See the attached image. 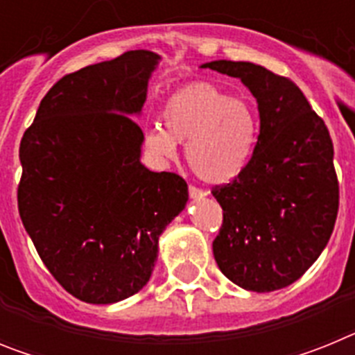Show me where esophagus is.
<instances>
[{"label":"esophagus","mask_w":355,"mask_h":355,"mask_svg":"<svg viewBox=\"0 0 355 355\" xmlns=\"http://www.w3.org/2000/svg\"><path fill=\"white\" fill-rule=\"evenodd\" d=\"M188 193H190V197H192V199H202V197H206L205 190H200V188H197V187H192V184H190V188H188Z\"/></svg>","instance_id":"34e87169"}]
</instances>
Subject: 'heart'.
I'll return each instance as SVG.
<instances>
[{"label":"heart","instance_id":"b5f03b06","mask_svg":"<svg viewBox=\"0 0 355 355\" xmlns=\"http://www.w3.org/2000/svg\"><path fill=\"white\" fill-rule=\"evenodd\" d=\"M162 117L165 128H147L146 149L156 159L168 162L178 156V144H187L188 163L206 183L234 180L252 158L258 117L245 99L231 97L216 85H184L167 97Z\"/></svg>","mask_w":355,"mask_h":355}]
</instances>
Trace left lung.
I'll list each match as a JSON object with an SVG mask.
<instances>
[{
	"mask_svg": "<svg viewBox=\"0 0 355 355\" xmlns=\"http://www.w3.org/2000/svg\"><path fill=\"white\" fill-rule=\"evenodd\" d=\"M202 69L238 78L259 112L247 167L213 197L224 209L213 256L243 290L290 286L318 259L334 229L340 187L325 122L291 80L250 62L215 60Z\"/></svg>",
	"mask_w": 355,
	"mask_h": 355,
	"instance_id": "obj_1",
	"label": "left lung"
}]
</instances>
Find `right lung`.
<instances>
[{"label":"right lung","mask_w":355,"mask_h":355,"mask_svg":"<svg viewBox=\"0 0 355 355\" xmlns=\"http://www.w3.org/2000/svg\"><path fill=\"white\" fill-rule=\"evenodd\" d=\"M159 55L135 49L56 81L24 131L19 215L44 265L76 299L114 304L139 293L159 234L188 187L142 165V114Z\"/></svg>","instance_id":"right-lung-1"}]
</instances>
